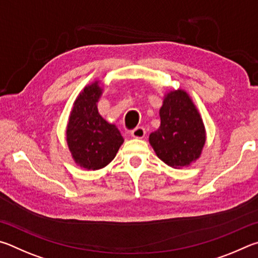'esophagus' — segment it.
I'll return each mask as SVG.
<instances>
[{"instance_id":"1","label":"esophagus","mask_w":258,"mask_h":258,"mask_svg":"<svg viewBox=\"0 0 258 258\" xmlns=\"http://www.w3.org/2000/svg\"><path fill=\"white\" fill-rule=\"evenodd\" d=\"M146 135L145 129L143 126H136L134 130H132V136L134 138H144Z\"/></svg>"}]
</instances>
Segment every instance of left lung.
<instances>
[{
  "mask_svg": "<svg viewBox=\"0 0 258 258\" xmlns=\"http://www.w3.org/2000/svg\"><path fill=\"white\" fill-rule=\"evenodd\" d=\"M161 125L150 135L157 157L169 166H188L201 156L206 134L202 116L189 95L182 89L165 95L160 108Z\"/></svg>",
  "mask_w": 258,
  "mask_h": 258,
  "instance_id": "1",
  "label": "left lung"
}]
</instances>
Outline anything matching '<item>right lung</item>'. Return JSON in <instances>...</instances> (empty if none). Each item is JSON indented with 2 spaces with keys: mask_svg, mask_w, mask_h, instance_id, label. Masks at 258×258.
I'll return each instance as SVG.
<instances>
[{
  "mask_svg": "<svg viewBox=\"0 0 258 258\" xmlns=\"http://www.w3.org/2000/svg\"><path fill=\"white\" fill-rule=\"evenodd\" d=\"M103 89L99 81L86 86L74 103L67 126V144L72 159L87 170H98L114 159L123 144L119 129L97 110Z\"/></svg>",
  "mask_w": 258,
  "mask_h": 258,
  "instance_id": "add662e5",
  "label": "right lung"
}]
</instances>
